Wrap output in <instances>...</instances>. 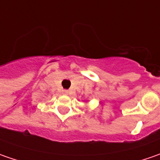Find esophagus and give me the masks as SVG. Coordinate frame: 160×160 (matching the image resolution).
Instances as JSON below:
<instances>
[{
  "instance_id": "34e87169",
  "label": "esophagus",
  "mask_w": 160,
  "mask_h": 160,
  "mask_svg": "<svg viewBox=\"0 0 160 160\" xmlns=\"http://www.w3.org/2000/svg\"><path fill=\"white\" fill-rule=\"evenodd\" d=\"M68 91H65V92H64V93H65V94H67V93H68Z\"/></svg>"
}]
</instances>
